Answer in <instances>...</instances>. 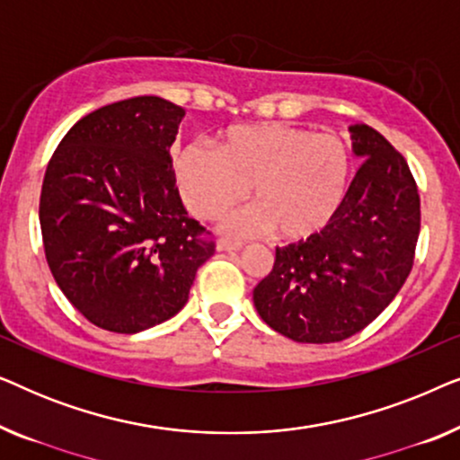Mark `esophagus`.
Segmentation results:
<instances>
[{"label":"esophagus","mask_w":460,"mask_h":460,"mask_svg":"<svg viewBox=\"0 0 460 460\" xmlns=\"http://www.w3.org/2000/svg\"><path fill=\"white\" fill-rule=\"evenodd\" d=\"M217 249L219 251H238V249H243V243L241 241H230V238H219Z\"/></svg>","instance_id":"esophagus-1"}]
</instances>
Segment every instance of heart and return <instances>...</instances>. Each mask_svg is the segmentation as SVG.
I'll return each mask as SVG.
<instances>
[{"instance_id":"heart-1","label":"heart","mask_w":460,"mask_h":460,"mask_svg":"<svg viewBox=\"0 0 460 460\" xmlns=\"http://www.w3.org/2000/svg\"><path fill=\"white\" fill-rule=\"evenodd\" d=\"M351 155L341 137L297 125H234L216 150L186 146L175 159V181L194 216L217 219L251 194L255 205L236 213L228 230H272L280 241H305L341 209Z\"/></svg>"}]
</instances>
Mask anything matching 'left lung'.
<instances>
[{
	"label": "left lung",
	"instance_id": "left-lung-1",
	"mask_svg": "<svg viewBox=\"0 0 460 460\" xmlns=\"http://www.w3.org/2000/svg\"><path fill=\"white\" fill-rule=\"evenodd\" d=\"M362 165L323 232L276 247L253 288L263 323L299 343L343 341L373 323L404 285L420 230V199L404 156L368 125H351Z\"/></svg>",
	"mask_w": 460,
	"mask_h": 460
}]
</instances>
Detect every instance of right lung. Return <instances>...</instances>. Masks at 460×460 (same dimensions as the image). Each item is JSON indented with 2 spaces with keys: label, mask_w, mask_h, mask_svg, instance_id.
Segmentation results:
<instances>
[{
  "label": "right lung",
  "mask_w": 460,
  "mask_h": 460,
  "mask_svg": "<svg viewBox=\"0 0 460 460\" xmlns=\"http://www.w3.org/2000/svg\"><path fill=\"white\" fill-rule=\"evenodd\" d=\"M184 109L137 96L79 119L48 163L40 224L65 297L111 332L146 331L186 305L216 243L181 203L169 148Z\"/></svg>",
  "instance_id": "right-lung-1"
}]
</instances>
